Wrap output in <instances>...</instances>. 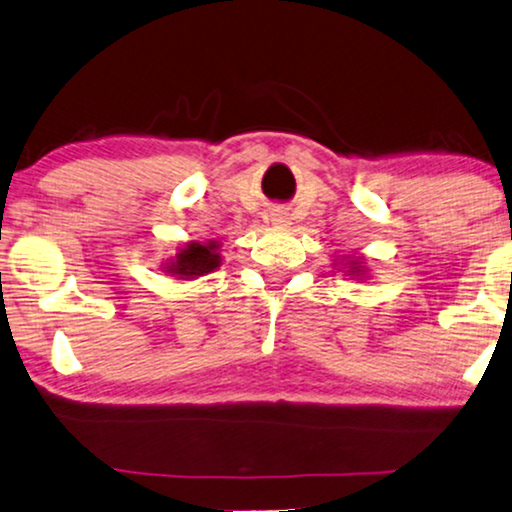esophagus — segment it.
Listing matches in <instances>:
<instances>
[{"instance_id":"1","label":"esophagus","mask_w":512,"mask_h":512,"mask_svg":"<svg viewBox=\"0 0 512 512\" xmlns=\"http://www.w3.org/2000/svg\"><path fill=\"white\" fill-rule=\"evenodd\" d=\"M275 223H284V216L282 214H275V219H272Z\"/></svg>"}]
</instances>
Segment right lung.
I'll list each match as a JSON object with an SVG mask.
<instances>
[{"mask_svg": "<svg viewBox=\"0 0 512 512\" xmlns=\"http://www.w3.org/2000/svg\"><path fill=\"white\" fill-rule=\"evenodd\" d=\"M214 244H188V247L177 256V263L172 265L174 272L184 277L205 275V272L219 268L221 258L214 254Z\"/></svg>", "mask_w": 512, "mask_h": 512, "instance_id": "right-lung-1", "label": "right lung"}]
</instances>
